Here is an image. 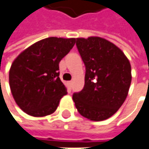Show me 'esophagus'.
<instances>
[{
  "label": "esophagus",
  "mask_w": 149,
  "mask_h": 149,
  "mask_svg": "<svg viewBox=\"0 0 149 149\" xmlns=\"http://www.w3.org/2000/svg\"><path fill=\"white\" fill-rule=\"evenodd\" d=\"M72 83H73V81H68V85L69 88L72 87Z\"/></svg>",
  "instance_id": "esophagus-1"
}]
</instances>
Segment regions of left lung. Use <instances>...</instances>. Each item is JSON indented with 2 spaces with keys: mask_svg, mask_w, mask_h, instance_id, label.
I'll use <instances>...</instances> for the list:
<instances>
[{
  "mask_svg": "<svg viewBox=\"0 0 149 149\" xmlns=\"http://www.w3.org/2000/svg\"><path fill=\"white\" fill-rule=\"evenodd\" d=\"M86 66L85 85L73 101L85 118L101 121L114 114L125 102L131 84V65L124 53L104 38H77Z\"/></svg>",
  "mask_w": 149,
  "mask_h": 149,
  "instance_id": "1",
  "label": "left lung"
}]
</instances>
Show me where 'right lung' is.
<instances>
[{
  "instance_id": "right-lung-1",
  "label": "right lung",
  "mask_w": 149,
  "mask_h": 149,
  "mask_svg": "<svg viewBox=\"0 0 149 149\" xmlns=\"http://www.w3.org/2000/svg\"><path fill=\"white\" fill-rule=\"evenodd\" d=\"M75 43V38L48 37L23 50L9 70L12 95L26 113L42 117L56 110L67 88L59 77V63Z\"/></svg>"
}]
</instances>
